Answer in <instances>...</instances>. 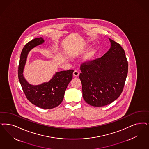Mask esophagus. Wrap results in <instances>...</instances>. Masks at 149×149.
<instances>
[{"mask_svg": "<svg viewBox=\"0 0 149 149\" xmlns=\"http://www.w3.org/2000/svg\"><path fill=\"white\" fill-rule=\"evenodd\" d=\"M79 72L77 70H74V72H73V75H74V76H75V77H78L79 75Z\"/></svg>", "mask_w": 149, "mask_h": 149, "instance_id": "1", "label": "esophagus"}]
</instances>
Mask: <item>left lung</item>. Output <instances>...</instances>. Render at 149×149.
Wrapping results in <instances>:
<instances>
[{"label":"left lung","instance_id":"1","mask_svg":"<svg viewBox=\"0 0 149 149\" xmlns=\"http://www.w3.org/2000/svg\"><path fill=\"white\" fill-rule=\"evenodd\" d=\"M111 46L102 57L84 62L79 77L86 102L102 107L113 102L123 91L128 63L121 46L109 38Z\"/></svg>","mask_w":149,"mask_h":149}]
</instances>
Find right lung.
Masks as SVG:
<instances>
[{
    "instance_id": "obj_1",
    "label": "right lung",
    "mask_w": 149,
    "mask_h": 149,
    "mask_svg": "<svg viewBox=\"0 0 149 149\" xmlns=\"http://www.w3.org/2000/svg\"><path fill=\"white\" fill-rule=\"evenodd\" d=\"M44 42L43 38H36L28 42L21 53L18 77L22 90L27 100L43 109H52L58 106L63 100L68 85L72 78L73 70L56 72L51 80L38 85H32L23 76V70L29 52Z\"/></svg>"
}]
</instances>
